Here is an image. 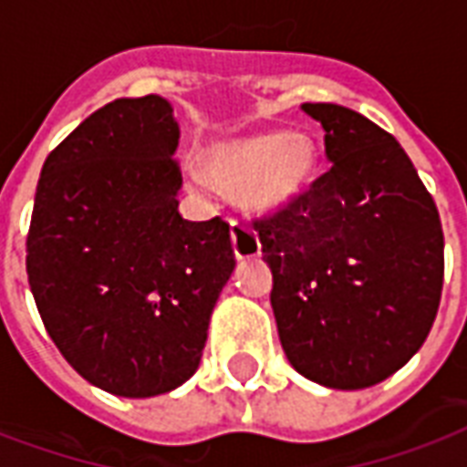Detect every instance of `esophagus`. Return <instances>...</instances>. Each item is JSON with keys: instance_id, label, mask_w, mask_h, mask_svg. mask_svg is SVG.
<instances>
[{"instance_id": "1", "label": "esophagus", "mask_w": 467, "mask_h": 467, "mask_svg": "<svg viewBox=\"0 0 467 467\" xmlns=\"http://www.w3.org/2000/svg\"><path fill=\"white\" fill-rule=\"evenodd\" d=\"M230 234H233V247L234 254L244 260V257H254V254H260V237L257 233L252 230L250 224L244 223V220H230Z\"/></svg>"}]
</instances>
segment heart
I'll return each mask as SVG.
<instances>
[{
	"instance_id": "b5f03b06",
	"label": "heart",
	"mask_w": 467,
	"mask_h": 467,
	"mask_svg": "<svg viewBox=\"0 0 467 467\" xmlns=\"http://www.w3.org/2000/svg\"><path fill=\"white\" fill-rule=\"evenodd\" d=\"M319 148L306 133H252L207 146L200 168L254 213H277L309 188Z\"/></svg>"
}]
</instances>
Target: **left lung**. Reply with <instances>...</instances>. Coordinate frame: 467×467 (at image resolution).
<instances>
[{"label": "left lung", "instance_id": "8db88e82", "mask_svg": "<svg viewBox=\"0 0 467 467\" xmlns=\"http://www.w3.org/2000/svg\"><path fill=\"white\" fill-rule=\"evenodd\" d=\"M331 168L254 230L289 364L354 391L423 347L443 289L438 207L399 140L337 103H304Z\"/></svg>", "mask_w": 467, "mask_h": 467}]
</instances>
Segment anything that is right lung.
I'll use <instances>...</instances> for the list:
<instances>
[{
  "label": "right lung",
  "instance_id": "add662e5",
  "mask_svg": "<svg viewBox=\"0 0 467 467\" xmlns=\"http://www.w3.org/2000/svg\"><path fill=\"white\" fill-rule=\"evenodd\" d=\"M181 128L161 96L91 113L41 168L26 275L61 357L103 391L148 399L198 371L234 269L230 224L178 213Z\"/></svg>",
  "mask_w": 467,
  "mask_h": 467
}]
</instances>
